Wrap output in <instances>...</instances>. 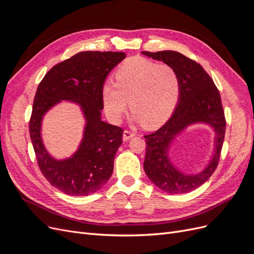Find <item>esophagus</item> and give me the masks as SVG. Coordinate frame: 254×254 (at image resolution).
<instances>
[{
  "label": "esophagus",
  "mask_w": 254,
  "mask_h": 254,
  "mask_svg": "<svg viewBox=\"0 0 254 254\" xmlns=\"http://www.w3.org/2000/svg\"><path fill=\"white\" fill-rule=\"evenodd\" d=\"M134 135H135L134 132L129 131V130H125V131L123 132V140L128 141L129 139H131V137H133Z\"/></svg>",
  "instance_id": "esophagus-1"
}]
</instances>
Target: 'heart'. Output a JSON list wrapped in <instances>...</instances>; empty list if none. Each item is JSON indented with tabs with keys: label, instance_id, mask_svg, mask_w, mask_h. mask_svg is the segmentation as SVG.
<instances>
[{
	"label": "heart",
	"instance_id": "1",
	"mask_svg": "<svg viewBox=\"0 0 254 254\" xmlns=\"http://www.w3.org/2000/svg\"><path fill=\"white\" fill-rule=\"evenodd\" d=\"M180 82L176 70L143 57L125 61L115 72V83L103 88L107 114L119 121L129 108L146 129H155L170 119L178 102Z\"/></svg>",
	"mask_w": 254,
	"mask_h": 254
}]
</instances>
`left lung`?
I'll return each mask as SVG.
<instances>
[{
  "instance_id": "8db88e82",
  "label": "left lung",
  "mask_w": 254,
  "mask_h": 254,
  "mask_svg": "<svg viewBox=\"0 0 254 254\" xmlns=\"http://www.w3.org/2000/svg\"><path fill=\"white\" fill-rule=\"evenodd\" d=\"M142 54L173 66L180 82L178 104L171 119L156 132L144 135V171L149 180L165 193H189L209 179L219 162L226 133V119L219 91L203 67L181 53L162 51ZM196 122L207 124L214 129V153L209 165L201 173L186 175L171 164L168 152L174 136Z\"/></svg>"
}]
</instances>
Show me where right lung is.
<instances>
[{
    "label": "right lung",
    "instance_id": "right-lung-1",
    "mask_svg": "<svg viewBox=\"0 0 254 254\" xmlns=\"http://www.w3.org/2000/svg\"><path fill=\"white\" fill-rule=\"evenodd\" d=\"M125 57L123 52H80L54 65L38 86L29 120L30 140L41 173L64 194H93L112 175L124 130L102 121L103 88L107 76ZM61 100L81 106L86 126L78 151L71 158L56 160L44 147L41 123L43 115Z\"/></svg>",
    "mask_w": 254,
    "mask_h": 254
}]
</instances>
